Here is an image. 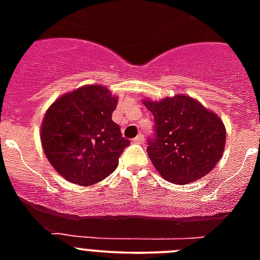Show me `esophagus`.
<instances>
[{
    "label": "esophagus",
    "instance_id": "obj_1",
    "mask_svg": "<svg viewBox=\"0 0 260 260\" xmlns=\"http://www.w3.org/2000/svg\"><path fill=\"white\" fill-rule=\"evenodd\" d=\"M133 142H134V143H137V144H142L144 142V137L142 134L137 135V137H135L134 139H133Z\"/></svg>",
    "mask_w": 260,
    "mask_h": 260
}]
</instances>
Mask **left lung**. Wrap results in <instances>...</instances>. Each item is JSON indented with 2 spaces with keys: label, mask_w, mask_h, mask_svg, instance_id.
Listing matches in <instances>:
<instances>
[{
  "label": "left lung",
  "mask_w": 260,
  "mask_h": 260,
  "mask_svg": "<svg viewBox=\"0 0 260 260\" xmlns=\"http://www.w3.org/2000/svg\"><path fill=\"white\" fill-rule=\"evenodd\" d=\"M143 103L155 118L147 153L162 178L187 185L210 173L225 147L226 133L219 116L185 95Z\"/></svg>",
  "instance_id": "1"
}]
</instances>
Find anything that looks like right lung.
Wrapping results in <instances>:
<instances>
[{
  "label": "right lung",
  "instance_id": "obj_1",
  "mask_svg": "<svg viewBox=\"0 0 260 260\" xmlns=\"http://www.w3.org/2000/svg\"><path fill=\"white\" fill-rule=\"evenodd\" d=\"M117 102L107 87L88 84L62 95L47 110L41 146L65 180L89 186L116 171L119 156L130 144L112 121Z\"/></svg>",
  "mask_w": 260,
  "mask_h": 260
}]
</instances>
